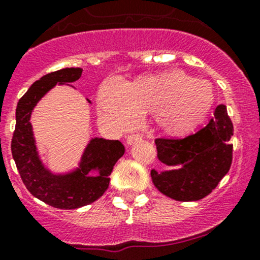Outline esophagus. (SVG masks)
<instances>
[{"label": "esophagus", "instance_id": "34e87169", "mask_svg": "<svg viewBox=\"0 0 260 260\" xmlns=\"http://www.w3.org/2000/svg\"><path fill=\"white\" fill-rule=\"evenodd\" d=\"M141 139H142V136L140 135V134H133V135L127 136L126 142L129 145H131V144H134V142H136V141H140Z\"/></svg>", "mask_w": 260, "mask_h": 260}]
</instances>
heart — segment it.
I'll list each match as a JSON object with an SVG mask.
<instances>
[{
    "label": "heart",
    "instance_id": "obj_1",
    "mask_svg": "<svg viewBox=\"0 0 260 260\" xmlns=\"http://www.w3.org/2000/svg\"><path fill=\"white\" fill-rule=\"evenodd\" d=\"M212 103V86L180 71L146 75L130 85L109 79L99 91L103 115L114 126L130 129L140 115L155 113L156 124L170 135H185L193 130Z\"/></svg>",
    "mask_w": 260,
    "mask_h": 260
}]
</instances>
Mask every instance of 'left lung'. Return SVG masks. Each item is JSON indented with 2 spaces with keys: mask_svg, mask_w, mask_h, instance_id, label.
I'll return each instance as SVG.
<instances>
[{
  "mask_svg": "<svg viewBox=\"0 0 260 260\" xmlns=\"http://www.w3.org/2000/svg\"><path fill=\"white\" fill-rule=\"evenodd\" d=\"M233 124L225 105L214 110L206 126L181 139L157 138V157L167 166L182 165L178 170H151L156 188L176 201H198L208 196L230 171L233 158Z\"/></svg>",
  "mask_w": 260,
  "mask_h": 260,
  "instance_id": "left-lung-1",
  "label": "left lung"
}]
</instances>
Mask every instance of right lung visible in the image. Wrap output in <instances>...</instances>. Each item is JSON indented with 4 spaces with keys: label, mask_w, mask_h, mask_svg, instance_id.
Instances as JSON below:
<instances>
[{
    "label": "right lung",
    "mask_w": 260,
    "mask_h": 260,
    "mask_svg": "<svg viewBox=\"0 0 260 260\" xmlns=\"http://www.w3.org/2000/svg\"><path fill=\"white\" fill-rule=\"evenodd\" d=\"M82 72V68H64L43 75L30 85L16 109L11 151L22 181L33 196L60 209L83 207L102 197L109 187L114 165L125 152L118 140L93 139L85 149L80 169L73 174L53 175L42 165L29 122L30 113L49 89L57 83L75 82ZM91 171H96L98 176H91Z\"/></svg>",
    "instance_id": "1"
}]
</instances>
